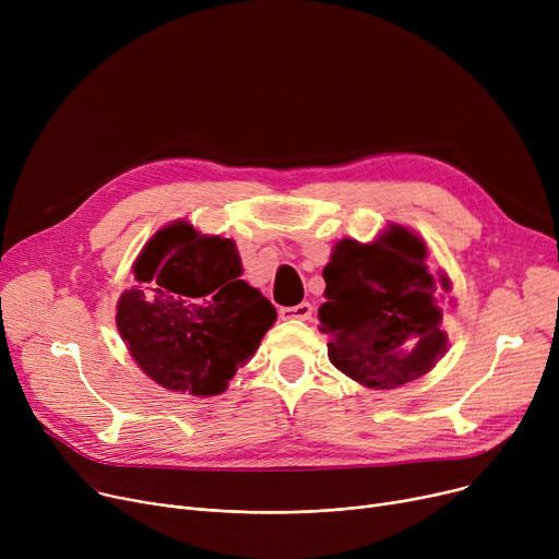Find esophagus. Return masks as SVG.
<instances>
[{"label":"esophagus","mask_w":559,"mask_h":559,"mask_svg":"<svg viewBox=\"0 0 559 559\" xmlns=\"http://www.w3.org/2000/svg\"><path fill=\"white\" fill-rule=\"evenodd\" d=\"M278 314H281V319H301L304 321L312 314V306L308 301H304L299 306H283L278 310Z\"/></svg>","instance_id":"34e87169"}]
</instances>
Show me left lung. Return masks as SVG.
<instances>
[{"label":"left lung","instance_id":"obj_1","mask_svg":"<svg viewBox=\"0 0 559 559\" xmlns=\"http://www.w3.org/2000/svg\"><path fill=\"white\" fill-rule=\"evenodd\" d=\"M321 331L329 358L346 376L376 390H394L424 376L447 350L444 308L415 233L392 226L378 242H337L324 267Z\"/></svg>","mask_w":559,"mask_h":559}]
</instances>
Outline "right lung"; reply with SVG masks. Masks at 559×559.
Listing matches in <instances>:
<instances>
[{"label": "right lung", "mask_w": 559, "mask_h": 559, "mask_svg": "<svg viewBox=\"0 0 559 559\" xmlns=\"http://www.w3.org/2000/svg\"><path fill=\"white\" fill-rule=\"evenodd\" d=\"M133 272L142 287L117 304V329L165 390L224 392L276 321L274 306L240 278L233 240L199 235L188 222L160 228Z\"/></svg>", "instance_id": "1"}]
</instances>
